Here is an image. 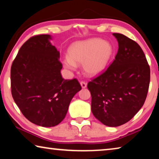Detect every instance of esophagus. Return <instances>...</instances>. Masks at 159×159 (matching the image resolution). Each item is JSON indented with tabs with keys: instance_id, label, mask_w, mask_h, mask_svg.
Returning <instances> with one entry per match:
<instances>
[{
	"instance_id": "obj_1",
	"label": "esophagus",
	"mask_w": 159,
	"mask_h": 159,
	"mask_svg": "<svg viewBox=\"0 0 159 159\" xmlns=\"http://www.w3.org/2000/svg\"><path fill=\"white\" fill-rule=\"evenodd\" d=\"M80 83L83 88H86V86H87V83H86L85 81H80Z\"/></svg>"
}]
</instances>
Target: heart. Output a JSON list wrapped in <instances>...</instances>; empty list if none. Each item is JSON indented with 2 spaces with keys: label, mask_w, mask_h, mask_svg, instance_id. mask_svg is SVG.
I'll return each instance as SVG.
<instances>
[{
  "label": "heart",
  "mask_w": 159,
  "mask_h": 159,
  "mask_svg": "<svg viewBox=\"0 0 159 159\" xmlns=\"http://www.w3.org/2000/svg\"><path fill=\"white\" fill-rule=\"evenodd\" d=\"M69 57L64 59L66 69L74 70L76 64H81L84 73L90 76L100 74L107 68L114 55V48L109 42L94 38L77 41L69 48Z\"/></svg>",
  "instance_id": "heart-1"
}]
</instances>
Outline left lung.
Masks as SVG:
<instances>
[{
  "mask_svg": "<svg viewBox=\"0 0 159 159\" xmlns=\"http://www.w3.org/2000/svg\"><path fill=\"white\" fill-rule=\"evenodd\" d=\"M118 50L103 73L88 82L91 110L105 125L117 127L129 121L142 108L150 82V68L141 47L121 34L114 33Z\"/></svg>",
  "mask_w": 159,
  "mask_h": 159,
  "instance_id": "obj_1",
  "label": "left lung"
}]
</instances>
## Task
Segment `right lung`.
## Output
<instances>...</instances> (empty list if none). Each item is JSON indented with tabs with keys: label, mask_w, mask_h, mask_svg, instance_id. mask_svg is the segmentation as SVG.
Wrapping results in <instances>:
<instances>
[{
	"label": "right lung",
	"mask_w": 159,
	"mask_h": 159,
	"mask_svg": "<svg viewBox=\"0 0 159 159\" xmlns=\"http://www.w3.org/2000/svg\"><path fill=\"white\" fill-rule=\"evenodd\" d=\"M49 39L48 34L28 39L19 50L10 71L16 104L29 121L43 127L62 121L71 99L81 90L76 79H63L60 52Z\"/></svg>",
	"instance_id": "right-lung-1"
}]
</instances>
